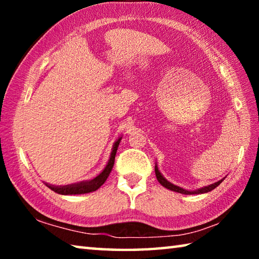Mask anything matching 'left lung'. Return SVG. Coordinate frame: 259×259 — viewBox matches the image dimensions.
I'll return each instance as SVG.
<instances>
[{
    "label": "left lung",
    "mask_w": 259,
    "mask_h": 259,
    "mask_svg": "<svg viewBox=\"0 0 259 259\" xmlns=\"http://www.w3.org/2000/svg\"><path fill=\"white\" fill-rule=\"evenodd\" d=\"M155 175H156L157 181H159V183L161 184L162 186L168 188V190H170V191L182 193V194H202V193H208L210 191H212L213 188H216L219 185V184L224 181V178H223V179H221V181H218L217 183H213V184H211V185H208V186H204L202 188H199V190H196V191H187V190H184V188H182V187L174 185V184L169 183L168 181H166V179L163 176H162L161 172L159 171V168H157V165H155Z\"/></svg>",
    "instance_id": "1"
}]
</instances>
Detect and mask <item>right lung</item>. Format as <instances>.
Segmentation results:
<instances>
[{"instance_id": "add662e5", "label": "right lung", "mask_w": 259, "mask_h": 259, "mask_svg": "<svg viewBox=\"0 0 259 259\" xmlns=\"http://www.w3.org/2000/svg\"><path fill=\"white\" fill-rule=\"evenodd\" d=\"M120 142H121V138L117 139L115 144H114L111 156H109V160L107 162L106 166H105V169L96 178L91 179V181L80 182V183L71 184V185H65V186H55V185H50V184H46V185L49 187L50 190H52L54 192L58 193V194H61V195L85 194V193L97 191L98 188L102 186L105 182H106L107 177L109 176V174H111V171H112L114 161H115L116 151H117V147H119Z\"/></svg>"}]
</instances>
